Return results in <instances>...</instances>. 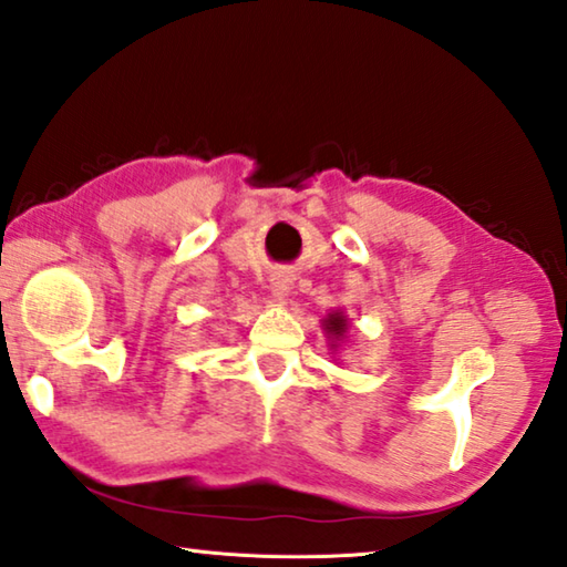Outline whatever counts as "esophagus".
Instances as JSON below:
<instances>
[{
  "label": "esophagus",
  "instance_id": "esophagus-1",
  "mask_svg": "<svg viewBox=\"0 0 567 567\" xmlns=\"http://www.w3.org/2000/svg\"><path fill=\"white\" fill-rule=\"evenodd\" d=\"M269 290H272V295H275L277 300H285L287 295H290V290H292L290 275H285V272L272 275V280H269Z\"/></svg>",
  "mask_w": 567,
  "mask_h": 567
}]
</instances>
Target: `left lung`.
I'll use <instances>...</instances> for the list:
<instances>
[{
  "mask_svg": "<svg viewBox=\"0 0 567 567\" xmlns=\"http://www.w3.org/2000/svg\"><path fill=\"white\" fill-rule=\"evenodd\" d=\"M323 331L331 338V349H338V343L343 341L346 333H349V318L343 316V312H328L323 318Z\"/></svg>",
  "mask_w": 567,
  "mask_h": 567,
  "instance_id": "obj_1",
  "label": "left lung"
}]
</instances>
